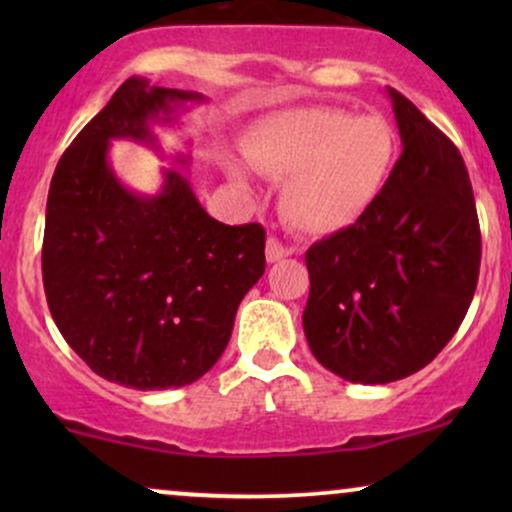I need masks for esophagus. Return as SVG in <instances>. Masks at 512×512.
Returning a JSON list of instances; mask_svg holds the SVG:
<instances>
[{
  "label": "esophagus",
  "mask_w": 512,
  "mask_h": 512,
  "mask_svg": "<svg viewBox=\"0 0 512 512\" xmlns=\"http://www.w3.org/2000/svg\"><path fill=\"white\" fill-rule=\"evenodd\" d=\"M264 255H267V262H279V260H284V257H289V250H286L276 238H269Z\"/></svg>",
  "instance_id": "obj_1"
}]
</instances>
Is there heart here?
<instances>
[{
  "mask_svg": "<svg viewBox=\"0 0 512 512\" xmlns=\"http://www.w3.org/2000/svg\"><path fill=\"white\" fill-rule=\"evenodd\" d=\"M245 154L252 168L284 182V219L308 236H334L373 209L395 163V134L380 117H354L334 108L284 110L264 117ZM240 190L252 178L228 163Z\"/></svg>",
  "mask_w": 512,
  "mask_h": 512,
  "instance_id": "obj_1",
  "label": "heart"
}]
</instances>
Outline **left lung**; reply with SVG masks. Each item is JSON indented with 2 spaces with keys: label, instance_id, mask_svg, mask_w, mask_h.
<instances>
[{
  "label": "left lung",
  "instance_id": "left-lung-1",
  "mask_svg": "<svg viewBox=\"0 0 512 512\" xmlns=\"http://www.w3.org/2000/svg\"><path fill=\"white\" fill-rule=\"evenodd\" d=\"M402 139L373 209L305 252L310 351L349 383L385 385L436 358L477 291L481 233L457 146L395 88Z\"/></svg>",
  "mask_w": 512,
  "mask_h": 512
}]
</instances>
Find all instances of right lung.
Masks as SVG:
<instances>
[{"mask_svg": "<svg viewBox=\"0 0 512 512\" xmlns=\"http://www.w3.org/2000/svg\"><path fill=\"white\" fill-rule=\"evenodd\" d=\"M202 101L129 76L76 134L50 182L43 284L52 320L93 373L134 390L202 378L264 274L260 223L211 219L175 168H163L161 192L139 195L108 161L115 139L163 154L154 127ZM173 161L187 166V156Z\"/></svg>", "mask_w": 512, "mask_h": 512, "instance_id": "1", "label": "right lung"}]
</instances>
